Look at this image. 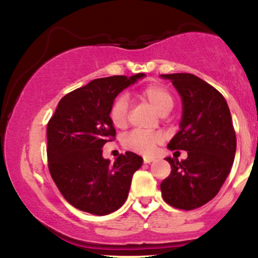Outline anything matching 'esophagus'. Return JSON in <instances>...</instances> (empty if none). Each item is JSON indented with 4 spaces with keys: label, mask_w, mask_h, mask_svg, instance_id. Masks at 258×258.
Listing matches in <instances>:
<instances>
[{
    "label": "esophagus",
    "mask_w": 258,
    "mask_h": 258,
    "mask_svg": "<svg viewBox=\"0 0 258 258\" xmlns=\"http://www.w3.org/2000/svg\"><path fill=\"white\" fill-rule=\"evenodd\" d=\"M153 161H154L153 158H144V159H143L144 164H150V162H153Z\"/></svg>",
    "instance_id": "obj_1"
}]
</instances>
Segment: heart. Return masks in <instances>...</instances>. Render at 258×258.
<instances>
[{"instance_id":"obj_1","label":"heart","mask_w":258,"mask_h":258,"mask_svg":"<svg viewBox=\"0 0 258 258\" xmlns=\"http://www.w3.org/2000/svg\"><path fill=\"white\" fill-rule=\"evenodd\" d=\"M138 98L144 100L160 115H166L172 110L174 100L171 92L160 84L148 85L138 92ZM109 119L116 128H125L128 123V105L125 98L114 100L109 110ZM161 135L156 132L133 131L123 138L125 149L137 153L139 155L149 156L155 152L156 147L161 144Z\"/></svg>"}]
</instances>
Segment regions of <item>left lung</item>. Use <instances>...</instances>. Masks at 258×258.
Listing matches in <instances>:
<instances>
[{
	"label": "left lung",
	"instance_id": "left-lung-1",
	"mask_svg": "<svg viewBox=\"0 0 258 258\" xmlns=\"http://www.w3.org/2000/svg\"><path fill=\"white\" fill-rule=\"evenodd\" d=\"M182 98L180 130L171 139V150H186L182 161L166 158L171 173L160 184L168 205L193 210L220 191L233 166L236 137L224 97L193 74H165ZM179 153V152H174Z\"/></svg>",
	"mask_w": 258,
	"mask_h": 258
}]
</instances>
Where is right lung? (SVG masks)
I'll use <instances>...</instances> for the list:
<instances>
[{
	"label": "right lung",
	"mask_w": 258,
	"mask_h": 258,
	"mask_svg": "<svg viewBox=\"0 0 258 258\" xmlns=\"http://www.w3.org/2000/svg\"><path fill=\"white\" fill-rule=\"evenodd\" d=\"M144 74L96 79L65 94L47 125V159L64 199L88 214L104 216L123 205L143 159L126 152L110 164L102 148L116 131L109 110L121 91Z\"/></svg>",
	"instance_id": "obj_1"
}]
</instances>
